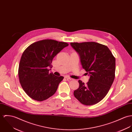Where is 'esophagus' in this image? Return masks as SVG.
Returning <instances> with one entry per match:
<instances>
[{
  "instance_id": "obj_1",
  "label": "esophagus",
  "mask_w": 132,
  "mask_h": 132,
  "mask_svg": "<svg viewBox=\"0 0 132 132\" xmlns=\"http://www.w3.org/2000/svg\"><path fill=\"white\" fill-rule=\"evenodd\" d=\"M65 78H66L67 80H73V78H70V77H67V76H66L65 77Z\"/></svg>"
}]
</instances>
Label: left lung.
I'll return each mask as SVG.
<instances>
[{"mask_svg": "<svg viewBox=\"0 0 132 132\" xmlns=\"http://www.w3.org/2000/svg\"><path fill=\"white\" fill-rule=\"evenodd\" d=\"M78 54L82 68L90 76L86 85L79 80L74 97L81 103L92 105L106 96L114 81L116 59L108 47L95 42L71 43Z\"/></svg>", "mask_w": 132, "mask_h": 132, "instance_id": "1", "label": "left lung"}]
</instances>
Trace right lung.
<instances>
[{
	"instance_id": "right-lung-1",
	"label": "right lung",
	"mask_w": 132,
	"mask_h": 132,
	"mask_svg": "<svg viewBox=\"0 0 132 132\" xmlns=\"http://www.w3.org/2000/svg\"><path fill=\"white\" fill-rule=\"evenodd\" d=\"M69 44L52 39L35 42L23 52L20 60L18 75L25 92L37 101H43L56 92L63 76L50 73L53 58Z\"/></svg>"
}]
</instances>
